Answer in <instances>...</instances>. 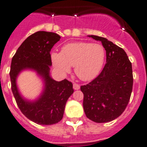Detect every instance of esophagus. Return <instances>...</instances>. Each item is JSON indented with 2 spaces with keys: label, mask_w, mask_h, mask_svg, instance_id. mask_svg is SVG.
Masks as SVG:
<instances>
[{
  "label": "esophagus",
  "mask_w": 147,
  "mask_h": 147,
  "mask_svg": "<svg viewBox=\"0 0 147 147\" xmlns=\"http://www.w3.org/2000/svg\"><path fill=\"white\" fill-rule=\"evenodd\" d=\"M80 86L78 84H73V89H75V90H78V89H80Z\"/></svg>",
  "instance_id": "1"
}]
</instances>
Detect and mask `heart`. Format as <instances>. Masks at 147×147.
Here are the masks:
<instances>
[{"label":"heart","mask_w":147,"mask_h":147,"mask_svg":"<svg viewBox=\"0 0 147 147\" xmlns=\"http://www.w3.org/2000/svg\"><path fill=\"white\" fill-rule=\"evenodd\" d=\"M103 46L84 41L69 43L62 47L61 53L53 52L51 61L55 69L65 75L74 66V71L80 80L90 81L100 73L105 61Z\"/></svg>","instance_id":"heart-1"}]
</instances>
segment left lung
Here are the masks:
<instances>
[{"label": "left lung", "instance_id": "1", "mask_svg": "<svg viewBox=\"0 0 147 147\" xmlns=\"http://www.w3.org/2000/svg\"><path fill=\"white\" fill-rule=\"evenodd\" d=\"M102 43L106 63L100 75L86 85L83 107L86 116L95 123H107L120 116L126 109L133 85L132 63L124 50L103 37L89 35Z\"/></svg>", "mask_w": 147, "mask_h": 147}]
</instances>
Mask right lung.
I'll return each instance as SVG.
<instances>
[{
	"mask_svg": "<svg viewBox=\"0 0 147 147\" xmlns=\"http://www.w3.org/2000/svg\"><path fill=\"white\" fill-rule=\"evenodd\" d=\"M60 38L53 32H37L23 41L12 59L10 77L15 101L21 112L38 125H50L61 121L66 102L74 92L72 82L66 79L57 82L50 75V52ZM27 69L36 71L44 83L42 92L33 101L24 98L16 85L18 75Z\"/></svg>",
	"mask_w": 147,
	"mask_h": 147,
	"instance_id": "1",
	"label": "right lung"
}]
</instances>
